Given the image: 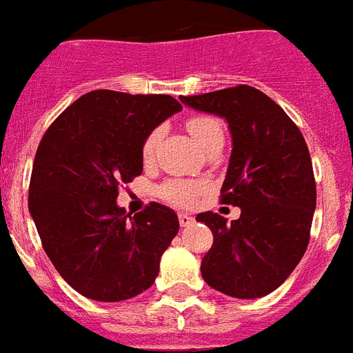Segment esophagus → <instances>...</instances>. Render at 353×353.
<instances>
[{"instance_id": "esophagus-1", "label": "esophagus", "mask_w": 353, "mask_h": 353, "mask_svg": "<svg viewBox=\"0 0 353 353\" xmlns=\"http://www.w3.org/2000/svg\"><path fill=\"white\" fill-rule=\"evenodd\" d=\"M179 222L182 228H188V225H192L194 223V218L190 214H186V212H182V214H179Z\"/></svg>"}]
</instances>
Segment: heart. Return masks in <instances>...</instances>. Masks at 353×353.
I'll use <instances>...</instances> for the list:
<instances>
[{
  "label": "heart",
  "instance_id": "obj_1",
  "mask_svg": "<svg viewBox=\"0 0 353 353\" xmlns=\"http://www.w3.org/2000/svg\"><path fill=\"white\" fill-rule=\"evenodd\" d=\"M186 128L190 131V135L195 139L197 145L205 146L208 145L212 139L223 137L222 123L218 122L214 117H208V114H194L186 120ZM163 137V130L156 128L146 135L145 143H143V159L150 161L156 156L158 150L159 141ZM201 186H197L194 182H188V180H169L163 186L159 188V195L165 199V201L173 203L176 207H190L194 205L197 199Z\"/></svg>",
  "mask_w": 353,
  "mask_h": 353
}]
</instances>
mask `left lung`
Segmentation results:
<instances>
[{
	"label": "left lung",
	"instance_id": "left-lung-1",
	"mask_svg": "<svg viewBox=\"0 0 353 353\" xmlns=\"http://www.w3.org/2000/svg\"><path fill=\"white\" fill-rule=\"evenodd\" d=\"M180 101L225 118L233 139L220 201L241 207V218L197 214L214 235L203 280L236 299L263 297L292 274L310 241L316 180L305 137L280 105L246 84Z\"/></svg>",
	"mask_w": 353,
	"mask_h": 353
}]
</instances>
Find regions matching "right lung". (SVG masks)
<instances>
[{
  "label": "right lung",
  "instance_id": "right-lung-1",
  "mask_svg": "<svg viewBox=\"0 0 353 353\" xmlns=\"http://www.w3.org/2000/svg\"><path fill=\"white\" fill-rule=\"evenodd\" d=\"M180 109L171 95L95 90L41 139L28 207L56 271L88 299H131L158 276L179 216L159 203L131 216L117 197L143 173L146 135Z\"/></svg>",
  "mask_w": 353,
  "mask_h": 353
}]
</instances>
